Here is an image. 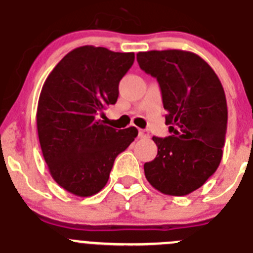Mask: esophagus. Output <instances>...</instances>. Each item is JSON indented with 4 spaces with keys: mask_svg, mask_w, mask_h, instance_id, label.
<instances>
[{
    "mask_svg": "<svg viewBox=\"0 0 253 253\" xmlns=\"http://www.w3.org/2000/svg\"><path fill=\"white\" fill-rule=\"evenodd\" d=\"M139 135L141 139H149V137H150V133H149L148 129H140Z\"/></svg>",
    "mask_w": 253,
    "mask_h": 253,
    "instance_id": "1",
    "label": "esophagus"
}]
</instances>
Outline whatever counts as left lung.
Segmentation results:
<instances>
[{
	"instance_id": "left-lung-1",
	"label": "left lung",
	"mask_w": 253,
	"mask_h": 253,
	"mask_svg": "<svg viewBox=\"0 0 253 253\" xmlns=\"http://www.w3.org/2000/svg\"><path fill=\"white\" fill-rule=\"evenodd\" d=\"M140 69L159 83L168 137H155L157 158L144 164L154 188L184 196L200 188L220 164L227 132V99L214 70L192 52H139Z\"/></svg>"
}]
</instances>
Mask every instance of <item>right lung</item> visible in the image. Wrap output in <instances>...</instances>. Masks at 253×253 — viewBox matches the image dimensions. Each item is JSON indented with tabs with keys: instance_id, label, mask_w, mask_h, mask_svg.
<instances>
[{
	"instance_id": "add662e5",
	"label": "right lung",
	"mask_w": 253,
	"mask_h": 253,
	"mask_svg": "<svg viewBox=\"0 0 253 253\" xmlns=\"http://www.w3.org/2000/svg\"><path fill=\"white\" fill-rule=\"evenodd\" d=\"M135 53L84 45L66 54L42 87L37 111L39 142L54 181L87 197L109 178L114 159L137 136L135 127L116 129L98 120L116 104L118 84Z\"/></svg>"
}]
</instances>
